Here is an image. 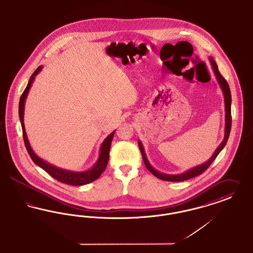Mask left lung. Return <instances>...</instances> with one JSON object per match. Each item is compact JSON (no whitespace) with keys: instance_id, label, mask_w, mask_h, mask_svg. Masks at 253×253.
<instances>
[{"instance_id":"1","label":"left lung","mask_w":253,"mask_h":253,"mask_svg":"<svg viewBox=\"0 0 253 253\" xmlns=\"http://www.w3.org/2000/svg\"><path fill=\"white\" fill-rule=\"evenodd\" d=\"M209 61L212 67V70L214 72V75H216V79L219 83V85L221 86V89L223 90V97H224V107H225V126H224V137H223V141L221 142V144L218 146V148L215 150V152L213 153V155L211 156V158L208 160V162H206L205 164L198 165L194 168H191L189 170H187L186 172L182 173V174H178V175H167L164 173H161L158 170H156L147 160L145 151L143 148L142 143L138 140V147L140 149L143 161H144V164L146 166V168L148 169L149 171L157 178H161L163 180H167V181H182V180H186L189 178L197 177L199 175H201L202 173H204L209 165L212 164V162L217 158V156L220 154V152L223 150V147L225 146L228 136L230 134V130H231V93H230V89H229V86L226 82V80L223 78L222 75L220 74L219 70H218V66L216 64V62L212 57H209Z\"/></svg>"}]
</instances>
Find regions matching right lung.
Masks as SVG:
<instances>
[{
	"label": "right lung",
	"mask_w": 253,
	"mask_h": 253,
	"mask_svg": "<svg viewBox=\"0 0 253 253\" xmlns=\"http://www.w3.org/2000/svg\"><path fill=\"white\" fill-rule=\"evenodd\" d=\"M42 70V66L38 67V69L32 74L30 76V81L28 83V86L26 89L24 90L21 98H20V102H19V118L21 121V125H22V130H23V137H24V141H25V145L26 148L28 150L29 154H30V158L32 160V162L36 165H38L39 167H41L42 169H44L46 173H48L51 177L57 180H59L63 183H67L70 185H76V186H80V185H84L89 182H92L93 180H95L96 178H99L100 175L103 173L105 168L107 167V164L109 162V155H110V148H111V143L114 137L115 131L113 133L109 134L101 144L100 147V153H99V157L98 160L96 161V163L94 165L86 171H82V172H75V171H70V170H66V169H62L55 165L48 164L45 162L44 160L40 159L31 148L30 146V141L28 138V135L26 133V129H25V124H24V111H25V102L27 99V96L29 94L30 87L35 79V76L38 75Z\"/></svg>",
	"instance_id": "obj_1"
}]
</instances>
